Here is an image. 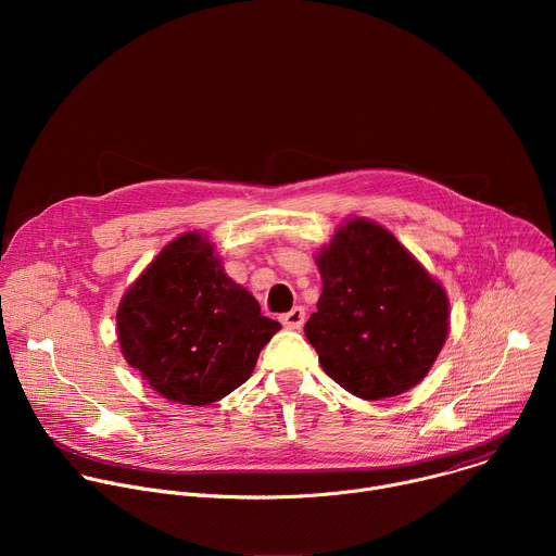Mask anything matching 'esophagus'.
Wrapping results in <instances>:
<instances>
[{
	"label": "esophagus",
	"mask_w": 556,
	"mask_h": 556,
	"mask_svg": "<svg viewBox=\"0 0 556 556\" xmlns=\"http://www.w3.org/2000/svg\"><path fill=\"white\" fill-rule=\"evenodd\" d=\"M279 321H281L283 328H288V330H299V328L303 326V321H305V309H303L301 305H296V307H292L290 312L281 314Z\"/></svg>",
	"instance_id": "obj_1"
}]
</instances>
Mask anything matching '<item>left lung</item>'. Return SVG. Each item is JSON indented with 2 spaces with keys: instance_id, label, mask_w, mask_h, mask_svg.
I'll use <instances>...</instances> for the list:
<instances>
[{
  "instance_id": "left-lung-1",
  "label": "left lung",
  "mask_w": 556,
  "mask_h": 556,
  "mask_svg": "<svg viewBox=\"0 0 556 556\" xmlns=\"http://www.w3.org/2000/svg\"><path fill=\"white\" fill-rule=\"evenodd\" d=\"M324 292L305 337L326 374L365 401L418 384L448 332L444 288L382 226L352 219L316 260Z\"/></svg>"
}]
</instances>
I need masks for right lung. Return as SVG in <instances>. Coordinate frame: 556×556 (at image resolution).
<instances>
[{
	"instance_id": "obj_1",
	"label": "right lung",
	"mask_w": 556,
	"mask_h": 556,
	"mask_svg": "<svg viewBox=\"0 0 556 556\" xmlns=\"http://www.w3.org/2000/svg\"><path fill=\"white\" fill-rule=\"evenodd\" d=\"M127 363L165 399L211 405L244 384L281 326L257 299L224 275L198 232L174 240L118 305Z\"/></svg>"
}]
</instances>
